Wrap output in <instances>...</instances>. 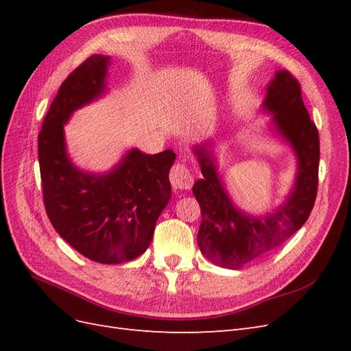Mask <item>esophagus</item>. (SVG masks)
I'll return each mask as SVG.
<instances>
[{
	"mask_svg": "<svg viewBox=\"0 0 351 351\" xmlns=\"http://www.w3.org/2000/svg\"><path fill=\"white\" fill-rule=\"evenodd\" d=\"M169 182H171V186L177 190H187L192 187L193 177L184 164L177 162L173 165L171 171H169Z\"/></svg>",
	"mask_w": 351,
	"mask_h": 351,
	"instance_id": "1",
	"label": "esophagus"
}]
</instances>
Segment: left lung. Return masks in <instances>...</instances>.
I'll return each mask as SVG.
<instances>
[{
    "label": "left lung",
    "mask_w": 351,
    "mask_h": 351,
    "mask_svg": "<svg viewBox=\"0 0 351 351\" xmlns=\"http://www.w3.org/2000/svg\"><path fill=\"white\" fill-rule=\"evenodd\" d=\"M263 108L271 112L272 127L291 145L297 156L294 187L272 214L252 217L232 205L206 146L195 147L204 176L193 186L202 212L197 244L210 262L222 268L239 269L278 247L302 228L315 205L319 134L303 104L300 83L290 71L275 73L267 88Z\"/></svg>",
    "instance_id": "1"
}]
</instances>
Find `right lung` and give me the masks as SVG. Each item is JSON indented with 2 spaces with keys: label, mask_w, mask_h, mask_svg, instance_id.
Masks as SVG:
<instances>
[{
  "label": "right lung",
  "mask_w": 351,
  "mask_h": 351,
  "mask_svg": "<svg viewBox=\"0 0 351 351\" xmlns=\"http://www.w3.org/2000/svg\"><path fill=\"white\" fill-rule=\"evenodd\" d=\"M108 66L110 57L93 54L61 83L42 123L38 155L52 227L84 258L111 265L133 261L149 246L156 219L171 197L168 174L176 154L132 149L107 174L73 165L64 124L105 92Z\"/></svg>",
  "instance_id": "add662e5"
}]
</instances>
